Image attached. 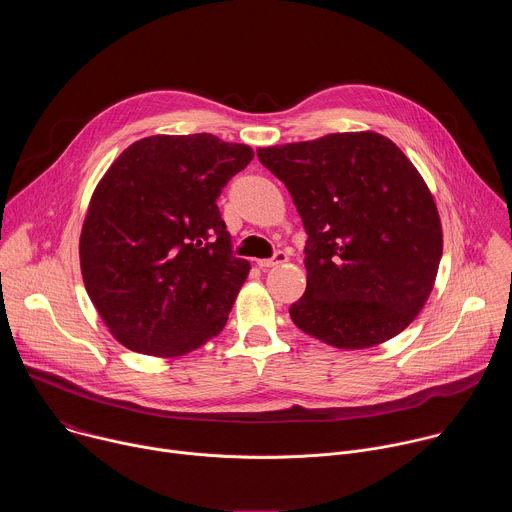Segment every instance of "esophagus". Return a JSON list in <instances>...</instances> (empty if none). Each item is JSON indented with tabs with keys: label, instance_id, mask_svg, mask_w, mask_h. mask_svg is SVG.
Masks as SVG:
<instances>
[{
	"label": "esophagus",
	"instance_id": "34e87169",
	"mask_svg": "<svg viewBox=\"0 0 512 512\" xmlns=\"http://www.w3.org/2000/svg\"><path fill=\"white\" fill-rule=\"evenodd\" d=\"M287 261V253L285 251H277L271 259H257V265L261 269H269V267H275V265H281Z\"/></svg>",
	"mask_w": 512,
	"mask_h": 512
}]
</instances>
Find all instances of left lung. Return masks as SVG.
<instances>
[{"instance_id": "left-lung-1", "label": "left lung", "mask_w": 512, "mask_h": 512, "mask_svg": "<svg viewBox=\"0 0 512 512\" xmlns=\"http://www.w3.org/2000/svg\"><path fill=\"white\" fill-rule=\"evenodd\" d=\"M257 158L289 190L308 235L294 324L346 350L403 332L444 249L433 196L407 156L385 135L354 131L259 148Z\"/></svg>"}]
</instances>
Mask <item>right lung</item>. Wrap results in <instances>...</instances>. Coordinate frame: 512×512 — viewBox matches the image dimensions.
<instances>
[{"label":"right lung","instance_id":"add662e5","mask_svg":"<svg viewBox=\"0 0 512 512\" xmlns=\"http://www.w3.org/2000/svg\"><path fill=\"white\" fill-rule=\"evenodd\" d=\"M253 150L210 133L143 137L111 164L81 233L87 294L129 350L180 356L221 332L249 261L216 206Z\"/></svg>","mask_w":512,"mask_h":512}]
</instances>
